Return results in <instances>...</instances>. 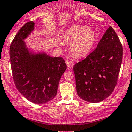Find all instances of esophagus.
I'll use <instances>...</instances> for the list:
<instances>
[{"label":"esophagus","instance_id":"1","mask_svg":"<svg viewBox=\"0 0 132 132\" xmlns=\"http://www.w3.org/2000/svg\"><path fill=\"white\" fill-rule=\"evenodd\" d=\"M66 66H67L68 68L72 67V66H73V63H72L71 61H69V60H66Z\"/></svg>","mask_w":132,"mask_h":132}]
</instances>
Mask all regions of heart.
Listing matches in <instances>:
<instances>
[{"label": "heart", "instance_id": "obj_1", "mask_svg": "<svg viewBox=\"0 0 132 132\" xmlns=\"http://www.w3.org/2000/svg\"><path fill=\"white\" fill-rule=\"evenodd\" d=\"M63 40L69 45V51L74 57L82 58L90 53L96 40L94 30L84 25H74L63 33Z\"/></svg>", "mask_w": 132, "mask_h": 132}]
</instances>
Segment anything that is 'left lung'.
I'll return each mask as SVG.
<instances>
[{"mask_svg": "<svg viewBox=\"0 0 132 132\" xmlns=\"http://www.w3.org/2000/svg\"><path fill=\"white\" fill-rule=\"evenodd\" d=\"M122 56V44L110 26L95 50L74 66L79 97L92 103L101 102L108 97L117 84Z\"/></svg>", "mask_w": 132, "mask_h": 132, "instance_id": "obj_1", "label": "left lung"}]
</instances>
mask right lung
I'll list each match as a JSON object with an SVG mask.
<instances>
[{
    "mask_svg": "<svg viewBox=\"0 0 132 132\" xmlns=\"http://www.w3.org/2000/svg\"><path fill=\"white\" fill-rule=\"evenodd\" d=\"M35 30L28 22L20 29L10 47V59L16 89L27 100L43 104L57 94L61 76L66 70L63 57H53L44 51L32 50L25 40Z\"/></svg>",
    "mask_w": 132,
    "mask_h": 132,
    "instance_id": "obj_1",
    "label": "right lung"
}]
</instances>
